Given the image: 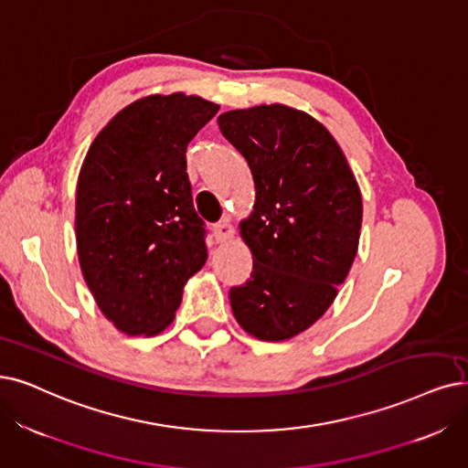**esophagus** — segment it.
<instances>
[{
    "mask_svg": "<svg viewBox=\"0 0 468 468\" xmlns=\"http://www.w3.org/2000/svg\"><path fill=\"white\" fill-rule=\"evenodd\" d=\"M234 234H236V230H234V227H232L229 220L218 222L217 227L213 229V236H215V239L218 241V244H224V241H230L234 238Z\"/></svg>",
    "mask_w": 468,
    "mask_h": 468,
    "instance_id": "34e87169",
    "label": "esophagus"
}]
</instances>
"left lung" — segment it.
<instances>
[{
	"label": "left lung",
	"mask_w": 468,
	"mask_h": 468,
	"mask_svg": "<svg viewBox=\"0 0 468 468\" xmlns=\"http://www.w3.org/2000/svg\"><path fill=\"white\" fill-rule=\"evenodd\" d=\"M217 122L255 184L253 211L239 222L253 272L230 290L232 313L257 340H290L321 319L347 278L361 236L359 184L328 128L305 111L263 103Z\"/></svg>",
	"instance_id": "left-lung-1"
}]
</instances>
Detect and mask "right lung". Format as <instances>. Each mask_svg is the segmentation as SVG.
<instances>
[{"instance_id": "1", "label": "right lung", "mask_w": 468, "mask_h": 468, "mask_svg": "<svg viewBox=\"0 0 468 468\" xmlns=\"http://www.w3.org/2000/svg\"><path fill=\"white\" fill-rule=\"evenodd\" d=\"M217 111L182 91L136 100L100 130L80 166V271L105 319L128 335L169 326L186 282L207 261L186 147Z\"/></svg>"}]
</instances>
